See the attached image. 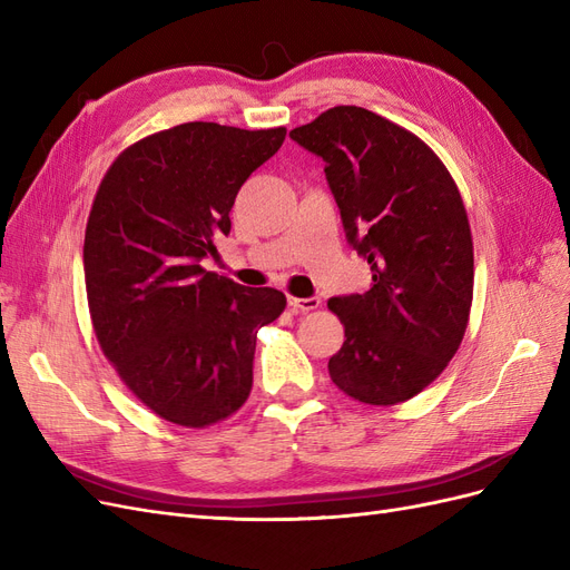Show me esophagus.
<instances>
[{
  "label": "esophagus",
  "mask_w": 570,
  "mask_h": 570,
  "mask_svg": "<svg viewBox=\"0 0 570 570\" xmlns=\"http://www.w3.org/2000/svg\"><path fill=\"white\" fill-rule=\"evenodd\" d=\"M287 304L292 306V312L308 314L321 306V299L318 297H287Z\"/></svg>",
  "instance_id": "34e87169"
}]
</instances>
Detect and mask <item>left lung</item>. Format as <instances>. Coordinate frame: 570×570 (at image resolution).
Returning a JSON list of instances; mask_svg holds the SVG:
<instances>
[{"instance_id": "1", "label": "left lung", "mask_w": 570, "mask_h": 570, "mask_svg": "<svg viewBox=\"0 0 570 570\" xmlns=\"http://www.w3.org/2000/svg\"><path fill=\"white\" fill-rule=\"evenodd\" d=\"M289 137L325 161L350 247L371 264L364 295L331 297L344 340L333 383L375 406L406 402L450 364L473 302V243L450 170L416 135L335 107Z\"/></svg>"}]
</instances>
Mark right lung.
Returning a JSON list of instances; mask_svg holds the SVG:
<instances>
[{"mask_svg":"<svg viewBox=\"0 0 570 570\" xmlns=\"http://www.w3.org/2000/svg\"><path fill=\"white\" fill-rule=\"evenodd\" d=\"M285 132L183 124L128 147L97 189L82 247L97 340L137 400L176 425L245 404L258 327L285 308L278 289L202 268Z\"/></svg>","mask_w":570,"mask_h":570,"instance_id":"add662e5","label":"right lung"}]
</instances>
